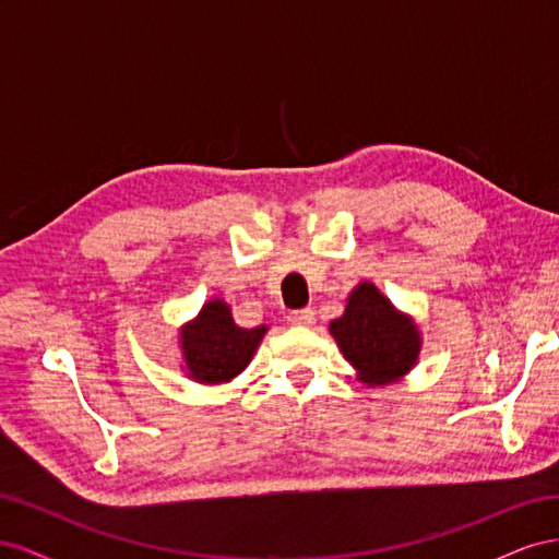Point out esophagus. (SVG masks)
Masks as SVG:
<instances>
[{
    "mask_svg": "<svg viewBox=\"0 0 559 559\" xmlns=\"http://www.w3.org/2000/svg\"><path fill=\"white\" fill-rule=\"evenodd\" d=\"M289 324L292 326H312L314 324V310L306 308V310H294L289 314Z\"/></svg>",
    "mask_w": 559,
    "mask_h": 559,
    "instance_id": "1",
    "label": "esophagus"
}]
</instances>
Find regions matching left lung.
<instances>
[{
	"instance_id": "1",
	"label": "left lung",
	"mask_w": 559,
	"mask_h": 559,
	"mask_svg": "<svg viewBox=\"0 0 559 559\" xmlns=\"http://www.w3.org/2000/svg\"><path fill=\"white\" fill-rule=\"evenodd\" d=\"M331 333L345 359L366 382L376 384L408 373L419 352V333L413 321L399 314L368 282L352 292L345 314L331 321Z\"/></svg>"
}]
</instances>
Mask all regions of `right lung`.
Wrapping results in <instances>:
<instances>
[{"instance_id":"obj_1","label":"right lung","mask_w":559,"mask_h":559,"mask_svg":"<svg viewBox=\"0 0 559 559\" xmlns=\"http://www.w3.org/2000/svg\"><path fill=\"white\" fill-rule=\"evenodd\" d=\"M267 326L240 329L226 302L212 300L200 317L183 329L181 347L191 378L198 382H226L235 378L253 357Z\"/></svg>"}]
</instances>
